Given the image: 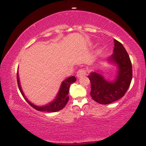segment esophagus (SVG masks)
<instances>
[{
	"label": "esophagus",
	"instance_id": "34e87169",
	"mask_svg": "<svg viewBox=\"0 0 146 146\" xmlns=\"http://www.w3.org/2000/svg\"><path fill=\"white\" fill-rule=\"evenodd\" d=\"M86 75V71L85 69H80L77 72V77L78 78H80V77L84 76V75Z\"/></svg>",
	"mask_w": 146,
	"mask_h": 146
}]
</instances>
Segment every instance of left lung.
I'll return each mask as SVG.
<instances>
[{
    "label": "left lung",
    "instance_id": "1",
    "mask_svg": "<svg viewBox=\"0 0 146 146\" xmlns=\"http://www.w3.org/2000/svg\"><path fill=\"white\" fill-rule=\"evenodd\" d=\"M114 42L113 53L108 61L117 67L115 78L107 80L97 71L88 75L91 84L90 96L101 104H108L121 98L128 90L132 78V64L128 53L121 43L116 40Z\"/></svg>",
    "mask_w": 146,
    "mask_h": 146
}]
</instances>
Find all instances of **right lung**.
Listing matches in <instances>:
<instances>
[{
    "label": "right lung",
    "instance_id": "right-lung-1",
    "mask_svg": "<svg viewBox=\"0 0 146 146\" xmlns=\"http://www.w3.org/2000/svg\"><path fill=\"white\" fill-rule=\"evenodd\" d=\"M75 81H76V78H75V76L69 77V78H66V80H64L61 84L59 91H58V94H57L54 100H53L51 102L48 103V104L40 106H36L33 104L31 103V102H29L27 100V98H26L24 93H23V90H22L21 83H20L19 76H18V73L17 72L18 85L22 95H23L25 100L27 102V103L31 106H32L33 108H35L37 110H39V111L51 112V113H53V112L59 111V110L64 108L65 106L66 105V104L68 102V99H69V98H68V92H69L70 85H71V84L75 82Z\"/></svg>",
    "mask_w": 146,
    "mask_h": 146
}]
</instances>
